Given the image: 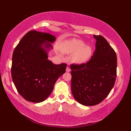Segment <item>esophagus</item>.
<instances>
[{
	"mask_svg": "<svg viewBox=\"0 0 131 131\" xmlns=\"http://www.w3.org/2000/svg\"><path fill=\"white\" fill-rule=\"evenodd\" d=\"M70 71H71V69L67 67L66 68V72H70Z\"/></svg>",
	"mask_w": 131,
	"mask_h": 131,
	"instance_id": "1",
	"label": "esophagus"
}]
</instances>
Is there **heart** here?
Segmentation results:
<instances>
[{"instance_id": "1", "label": "heart", "mask_w": 131, "mask_h": 131, "mask_svg": "<svg viewBox=\"0 0 131 131\" xmlns=\"http://www.w3.org/2000/svg\"><path fill=\"white\" fill-rule=\"evenodd\" d=\"M60 49L64 54H72L71 58V62L78 65L87 63L93 54L91 46H86L85 42L76 38L65 40L60 45Z\"/></svg>"}]
</instances>
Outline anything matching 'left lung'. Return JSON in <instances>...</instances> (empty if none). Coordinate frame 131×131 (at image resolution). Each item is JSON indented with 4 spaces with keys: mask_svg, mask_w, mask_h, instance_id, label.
I'll return each mask as SVG.
<instances>
[{
    "mask_svg": "<svg viewBox=\"0 0 131 131\" xmlns=\"http://www.w3.org/2000/svg\"><path fill=\"white\" fill-rule=\"evenodd\" d=\"M95 50L89 62L71 66V90L81 105L94 106L105 99L114 86L116 77V53L102 36L93 35Z\"/></svg>",
    "mask_w": 131,
    "mask_h": 131,
    "instance_id": "left-lung-1",
    "label": "left lung"
}]
</instances>
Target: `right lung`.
I'll list each match as a JSON object with an SVG mask.
<instances>
[{
  "mask_svg": "<svg viewBox=\"0 0 131 131\" xmlns=\"http://www.w3.org/2000/svg\"><path fill=\"white\" fill-rule=\"evenodd\" d=\"M56 37L50 33L29 31L13 51L11 74L19 94L26 101L39 103L49 97L59 77L66 72L64 63L48 60Z\"/></svg>",
  "mask_w": 131,
  "mask_h": 131,
  "instance_id": "obj_1",
  "label": "right lung"
}]
</instances>
